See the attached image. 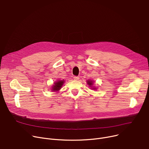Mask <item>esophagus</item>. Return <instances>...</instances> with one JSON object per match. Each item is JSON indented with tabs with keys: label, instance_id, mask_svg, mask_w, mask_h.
<instances>
[{
	"label": "esophagus",
	"instance_id": "esophagus-1",
	"mask_svg": "<svg viewBox=\"0 0 149 149\" xmlns=\"http://www.w3.org/2000/svg\"><path fill=\"white\" fill-rule=\"evenodd\" d=\"M79 78H79V77H77V76H74V79L75 80H78Z\"/></svg>",
	"mask_w": 149,
	"mask_h": 149
}]
</instances>
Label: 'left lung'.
<instances>
[{"label":"left lung","instance_id":"8db88e82","mask_svg":"<svg viewBox=\"0 0 149 149\" xmlns=\"http://www.w3.org/2000/svg\"><path fill=\"white\" fill-rule=\"evenodd\" d=\"M87 84L90 86H91L92 84H93V83H92V81H87ZM93 89H95V88H93Z\"/></svg>","mask_w":149,"mask_h":149}]
</instances>
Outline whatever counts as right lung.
<instances>
[{
  "label": "right lung",
  "mask_w": 149,
  "mask_h": 149,
  "mask_svg": "<svg viewBox=\"0 0 149 149\" xmlns=\"http://www.w3.org/2000/svg\"><path fill=\"white\" fill-rule=\"evenodd\" d=\"M63 83H64V80L57 81L56 83H54V85L53 87V90L52 91H59L61 88Z\"/></svg>",
  "instance_id": "add662e5"
}]
</instances>
